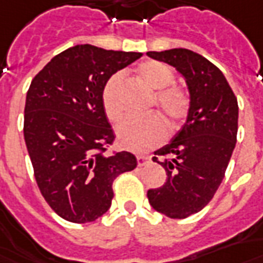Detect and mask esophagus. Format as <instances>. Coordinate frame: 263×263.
Masks as SVG:
<instances>
[{
  "instance_id": "34e87169",
  "label": "esophagus",
  "mask_w": 263,
  "mask_h": 263,
  "mask_svg": "<svg viewBox=\"0 0 263 263\" xmlns=\"http://www.w3.org/2000/svg\"><path fill=\"white\" fill-rule=\"evenodd\" d=\"M137 160H138V166H145L146 163L151 161V156H149V155H138Z\"/></svg>"
}]
</instances>
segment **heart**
<instances>
[{
    "mask_svg": "<svg viewBox=\"0 0 263 263\" xmlns=\"http://www.w3.org/2000/svg\"><path fill=\"white\" fill-rule=\"evenodd\" d=\"M137 77L152 90H156L155 104L171 126L185 120L191 108V97L184 87L174 85L176 75L167 64L156 60L141 62L137 68ZM122 78L112 75L106 82L102 92V106L104 114L111 122H120L124 117L121 97ZM166 137V124L157 114L143 118H128L117 129L118 143L125 149L145 152L159 145Z\"/></svg>",
    "mask_w": 263,
    "mask_h": 263,
    "instance_id": "1",
    "label": "heart"
}]
</instances>
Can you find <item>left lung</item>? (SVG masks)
<instances>
[{"label": "left lung", "instance_id": "left-lung-1", "mask_svg": "<svg viewBox=\"0 0 263 263\" xmlns=\"http://www.w3.org/2000/svg\"><path fill=\"white\" fill-rule=\"evenodd\" d=\"M147 55L176 67L185 78L191 108L173 141L155 152L153 161L167 178L147 191L155 211L171 219H185L202 211L224 178L238 129V103L215 64L186 48L147 51Z\"/></svg>", "mask_w": 263, "mask_h": 263}]
</instances>
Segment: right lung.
<instances>
[{"mask_svg": "<svg viewBox=\"0 0 263 263\" xmlns=\"http://www.w3.org/2000/svg\"><path fill=\"white\" fill-rule=\"evenodd\" d=\"M81 44L60 52L33 78L23 135L33 173L50 208L72 223L95 221L111 206L112 182L137 167L116 139L102 106L112 73L141 57Z\"/></svg>", "mask_w": 263, "mask_h": 263, "instance_id": "right-lung-1", "label": "right lung"}]
</instances>
